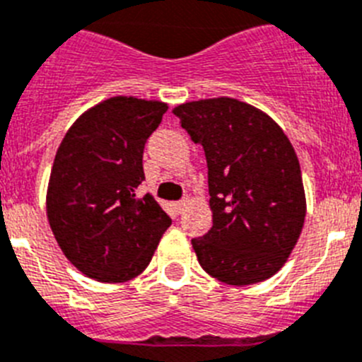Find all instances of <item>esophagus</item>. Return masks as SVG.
<instances>
[{
  "mask_svg": "<svg viewBox=\"0 0 362 362\" xmlns=\"http://www.w3.org/2000/svg\"><path fill=\"white\" fill-rule=\"evenodd\" d=\"M185 204H187V200H178L177 204H175V209H177V213H182L184 211V207H185Z\"/></svg>",
  "mask_w": 362,
  "mask_h": 362,
  "instance_id": "esophagus-1",
  "label": "esophagus"
}]
</instances>
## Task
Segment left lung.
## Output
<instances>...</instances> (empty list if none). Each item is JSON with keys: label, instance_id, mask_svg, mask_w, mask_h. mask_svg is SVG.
<instances>
[{"label": "left lung", "instance_id": "1", "mask_svg": "<svg viewBox=\"0 0 362 362\" xmlns=\"http://www.w3.org/2000/svg\"><path fill=\"white\" fill-rule=\"evenodd\" d=\"M173 112L206 153L213 226L191 240L200 266L231 286L266 281L284 266L306 216L293 146L266 112L235 98Z\"/></svg>", "mask_w": 362, "mask_h": 362}]
</instances>
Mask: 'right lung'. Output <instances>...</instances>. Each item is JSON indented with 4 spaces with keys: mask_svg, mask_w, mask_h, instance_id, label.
<instances>
[{
    "mask_svg": "<svg viewBox=\"0 0 362 362\" xmlns=\"http://www.w3.org/2000/svg\"><path fill=\"white\" fill-rule=\"evenodd\" d=\"M168 105L115 96L69 129L47 189V218L71 264L100 282H125L147 268L171 218L138 197L144 147Z\"/></svg>",
    "mask_w": 362,
    "mask_h": 362,
    "instance_id": "add662e5",
    "label": "right lung"
}]
</instances>
